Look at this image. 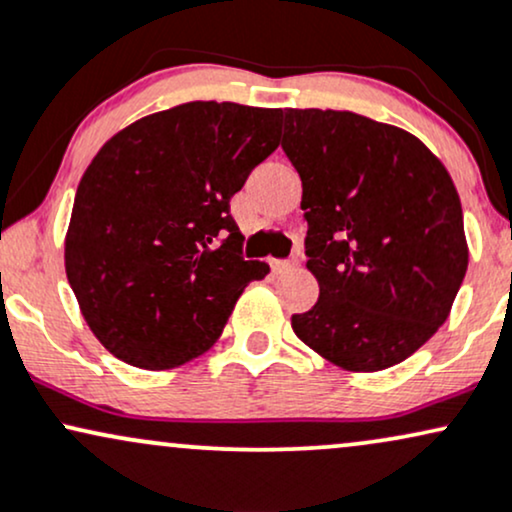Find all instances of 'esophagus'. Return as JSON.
<instances>
[{
    "mask_svg": "<svg viewBox=\"0 0 512 512\" xmlns=\"http://www.w3.org/2000/svg\"><path fill=\"white\" fill-rule=\"evenodd\" d=\"M294 266H297V263H294V261H273V270L278 275L290 273V270H294Z\"/></svg>",
    "mask_w": 512,
    "mask_h": 512,
    "instance_id": "1",
    "label": "esophagus"
}]
</instances>
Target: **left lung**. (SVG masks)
I'll list each match as a JSON object with an SVG mask.
<instances>
[{"mask_svg":"<svg viewBox=\"0 0 512 512\" xmlns=\"http://www.w3.org/2000/svg\"><path fill=\"white\" fill-rule=\"evenodd\" d=\"M318 302L297 338L345 371L405 362L443 326L467 273L458 189L410 131L354 112L285 110Z\"/></svg>","mask_w":512,"mask_h":512,"instance_id":"1","label":"left lung"}]
</instances>
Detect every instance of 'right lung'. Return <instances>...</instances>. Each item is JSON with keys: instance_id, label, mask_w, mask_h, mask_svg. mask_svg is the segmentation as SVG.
I'll return each instance as SVG.
<instances>
[{"instance_id": "obj_1", "label": "right lung", "mask_w": 512, "mask_h": 512, "mask_svg": "<svg viewBox=\"0 0 512 512\" xmlns=\"http://www.w3.org/2000/svg\"><path fill=\"white\" fill-rule=\"evenodd\" d=\"M282 110L196 100L148 114L98 150L78 184L64 266L105 350L162 371L213 347L239 294L270 273L244 261L230 198L278 148Z\"/></svg>"}]
</instances>
